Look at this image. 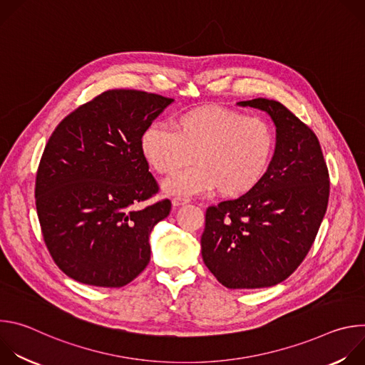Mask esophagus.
Returning a JSON list of instances; mask_svg holds the SVG:
<instances>
[{"instance_id":"34e87169","label":"esophagus","mask_w":365,"mask_h":365,"mask_svg":"<svg viewBox=\"0 0 365 365\" xmlns=\"http://www.w3.org/2000/svg\"><path fill=\"white\" fill-rule=\"evenodd\" d=\"M189 200L187 199H182V197H175L173 200H172V205L175 206V207H178V206H182V205H186Z\"/></svg>"}]
</instances>
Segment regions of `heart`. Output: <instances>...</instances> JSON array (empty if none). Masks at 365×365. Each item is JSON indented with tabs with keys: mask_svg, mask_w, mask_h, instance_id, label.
Returning a JSON list of instances; mask_svg holds the SVG:
<instances>
[{
	"mask_svg": "<svg viewBox=\"0 0 365 365\" xmlns=\"http://www.w3.org/2000/svg\"><path fill=\"white\" fill-rule=\"evenodd\" d=\"M173 131L151 124L140 135V151L160 175H173L193 154L196 165L163 183L166 193L192 196L218 187L224 197L251 192L266 176L276 148L272 127L258 117L205 106L182 113Z\"/></svg>",
	"mask_w": 365,
	"mask_h": 365,
	"instance_id": "b5f03b06",
	"label": "heart"
}]
</instances>
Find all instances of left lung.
<instances>
[{
  "label": "left lung",
  "mask_w": 365,
  "mask_h": 365,
  "mask_svg": "<svg viewBox=\"0 0 365 365\" xmlns=\"http://www.w3.org/2000/svg\"><path fill=\"white\" fill-rule=\"evenodd\" d=\"M276 127L272 165L251 192L210 206L200 238L206 267L228 289L270 287L303 262L325 217L329 176L318 137L280 102H237Z\"/></svg>",
  "instance_id": "1"
}]
</instances>
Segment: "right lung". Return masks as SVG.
Returning a JSON list of instances; mask_svg holds the SVG:
<instances>
[{
	"label": "right lung",
	"mask_w": 365,
	"mask_h": 365,
	"mask_svg": "<svg viewBox=\"0 0 365 365\" xmlns=\"http://www.w3.org/2000/svg\"><path fill=\"white\" fill-rule=\"evenodd\" d=\"M175 99L134 89L107 91L69 114L43 151L36 207L44 242L71 279L123 287L150 262V234L168 218L140 135Z\"/></svg>",
	"instance_id": "add662e5"
}]
</instances>
